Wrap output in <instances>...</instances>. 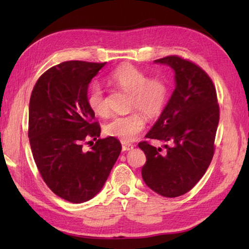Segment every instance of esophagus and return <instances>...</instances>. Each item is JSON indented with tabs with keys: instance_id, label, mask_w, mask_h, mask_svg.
<instances>
[{
	"instance_id": "1",
	"label": "esophagus",
	"mask_w": 249,
	"mask_h": 249,
	"mask_svg": "<svg viewBox=\"0 0 249 249\" xmlns=\"http://www.w3.org/2000/svg\"><path fill=\"white\" fill-rule=\"evenodd\" d=\"M133 148H134V146L132 144H127V142H122V149H123V151H127V150H130Z\"/></svg>"
}]
</instances>
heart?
Returning <instances> with one entry per match:
<instances>
[{
    "label": "heart",
    "instance_id": "b5f03b06",
    "mask_svg": "<svg viewBox=\"0 0 249 249\" xmlns=\"http://www.w3.org/2000/svg\"><path fill=\"white\" fill-rule=\"evenodd\" d=\"M107 82L130 93L129 108L135 111L127 115L113 117L104 125V132L123 142H133L145 128L146 117L143 115L154 119L163 111L169 99V86L163 78L148 77L144 70L130 64L113 70L107 75ZM87 101L94 114L101 117L108 115L107 99L99 84L90 88Z\"/></svg>",
    "mask_w": 249,
    "mask_h": 249
}]
</instances>
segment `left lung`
<instances>
[{
    "mask_svg": "<svg viewBox=\"0 0 249 249\" xmlns=\"http://www.w3.org/2000/svg\"><path fill=\"white\" fill-rule=\"evenodd\" d=\"M155 61L175 70L176 89L146 135L167 142L166 151L147 141L138 144L146 155L142 176L158 195L177 197L199 182L212 161L220 107L215 86L200 66L176 54Z\"/></svg>",
    "mask_w": 249,
    "mask_h": 249,
    "instance_id": "1",
    "label": "left lung"
}]
</instances>
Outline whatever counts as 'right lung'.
<instances>
[{
  "mask_svg": "<svg viewBox=\"0 0 249 249\" xmlns=\"http://www.w3.org/2000/svg\"><path fill=\"white\" fill-rule=\"evenodd\" d=\"M105 62L71 60L40 75L29 101L28 137L41 178L72 203L89 201L107 181L122 150L115 137L98 140L101 127L88 105V87ZM93 139L91 148L83 149ZM91 146V145H90Z\"/></svg>",
  "mask_w": 249,
  "mask_h": 249,
  "instance_id": "obj_1",
  "label": "right lung"
}]
</instances>
